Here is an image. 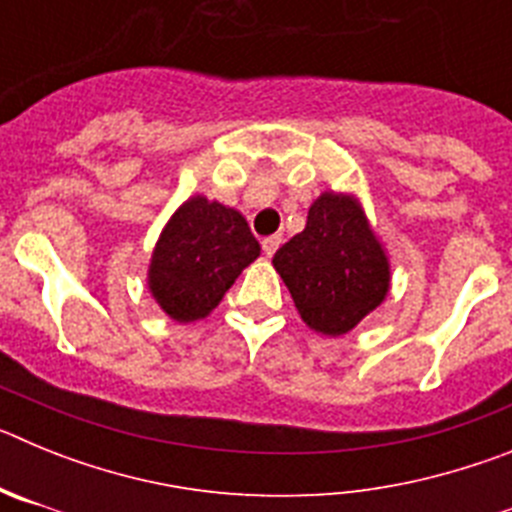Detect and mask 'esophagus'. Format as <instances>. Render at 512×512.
<instances>
[{"label":"esophagus","instance_id":"esophagus-1","mask_svg":"<svg viewBox=\"0 0 512 512\" xmlns=\"http://www.w3.org/2000/svg\"><path fill=\"white\" fill-rule=\"evenodd\" d=\"M279 246H282V235H269V238H264V241H261V248H264L266 256H274Z\"/></svg>","mask_w":512,"mask_h":512}]
</instances>
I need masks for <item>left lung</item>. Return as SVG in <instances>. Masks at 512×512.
Masks as SVG:
<instances>
[{
	"instance_id": "8db88e82",
	"label": "left lung",
	"mask_w": 512,
	"mask_h": 512,
	"mask_svg": "<svg viewBox=\"0 0 512 512\" xmlns=\"http://www.w3.org/2000/svg\"><path fill=\"white\" fill-rule=\"evenodd\" d=\"M300 318L320 336L338 338L377 310L390 292V256L356 194L323 192L307 225L271 259Z\"/></svg>"
}]
</instances>
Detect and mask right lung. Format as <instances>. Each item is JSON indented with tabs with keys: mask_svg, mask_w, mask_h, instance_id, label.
Returning <instances> with one entry per match:
<instances>
[{
	"mask_svg": "<svg viewBox=\"0 0 512 512\" xmlns=\"http://www.w3.org/2000/svg\"><path fill=\"white\" fill-rule=\"evenodd\" d=\"M261 246L246 217L194 194L169 217L148 264V289L176 323L207 318Z\"/></svg>",
	"mask_w": 512,
	"mask_h": 512,
	"instance_id": "1",
	"label": "right lung"
}]
</instances>
